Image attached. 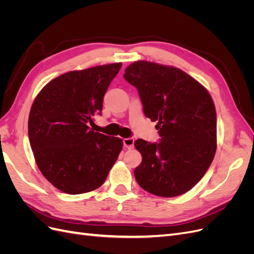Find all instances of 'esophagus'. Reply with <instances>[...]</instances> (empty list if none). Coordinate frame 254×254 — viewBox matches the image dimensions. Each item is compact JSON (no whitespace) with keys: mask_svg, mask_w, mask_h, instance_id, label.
I'll use <instances>...</instances> for the list:
<instances>
[{"mask_svg":"<svg viewBox=\"0 0 254 254\" xmlns=\"http://www.w3.org/2000/svg\"><path fill=\"white\" fill-rule=\"evenodd\" d=\"M124 145H125V147L126 148H128V149H131V148H133V146H134V139H132V137H129V139H124Z\"/></svg>","mask_w":254,"mask_h":254,"instance_id":"esophagus-1","label":"esophagus"}]
</instances>
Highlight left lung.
I'll return each mask as SVG.
<instances>
[{"label": "left lung", "instance_id": "8db88e82", "mask_svg": "<svg viewBox=\"0 0 254 254\" xmlns=\"http://www.w3.org/2000/svg\"><path fill=\"white\" fill-rule=\"evenodd\" d=\"M124 78L139 92L144 114L157 122L158 144L136 140L142 155L134 177L160 197L187 193L200 181L217 148L216 110L207 90L178 67L146 60L129 64Z\"/></svg>", "mask_w": 254, "mask_h": 254}]
</instances>
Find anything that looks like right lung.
<instances>
[{"label": "right lung", "mask_w": 254, "mask_h": 254, "mask_svg": "<svg viewBox=\"0 0 254 254\" xmlns=\"http://www.w3.org/2000/svg\"><path fill=\"white\" fill-rule=\"evenodd\" d=\"M121 63L71 71L38 93L28 118V137L41 174L64 193L102 187L123 148L120 137L89 129Z\"/></svg>", "instance_id": "obj_1"}]
</instances>
